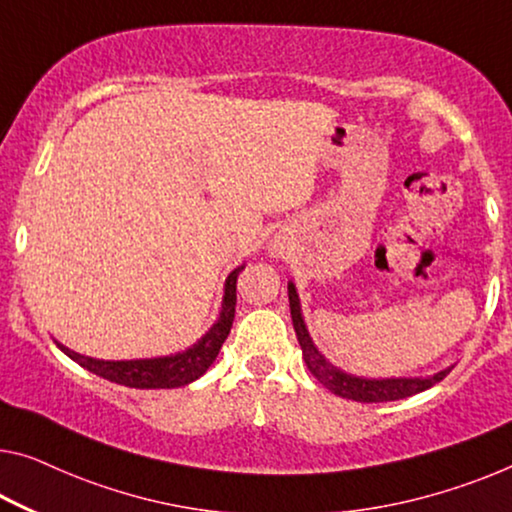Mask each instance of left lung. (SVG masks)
Segmentation results:
<instances>
[{
	"label": "left lung",
	"instance_id": "left-lung-1",
	"mask_svg": "<svg viewBox=\"0 0 512 512\" xmlns=\"http://www.w3.org/2000/svg\"><path fill=\"white\" fill-rule=\"evenodd\" d=\"M289 292V310H292V322L296 338H299L303 361L308 365V370L315 375L319 384H324L331 393L340 395V398L356 400V402H391V400H402L409 398V395L423 393L427 388H432L437 381L444 379L451 368H444L434 375L427 377H361L352 375V372H345L338 365H333L329 358L319 352L315 342H312L308 326H305L303 312H301V299L296 294V285L292 280L287 282Z\"/></svg>",
	"mask_w": 512,
	"mask_h": 512
}]
</instances>
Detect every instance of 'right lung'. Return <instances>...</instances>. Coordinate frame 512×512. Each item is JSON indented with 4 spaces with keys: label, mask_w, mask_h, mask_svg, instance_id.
<instances>
[{
    "label": "right lung",
    "mask_w": 512,
    "mask_h": 512,
    "mask_svg": "<svg viewBox=\"0 0 512 512\" xmlns=\"http://www.w3.org/2000/svg\"><path fill=\"white\" fill-rule=\"evenodd\" d=\"M246 269V264L236 266V269L227 276L225 289H223V303H220V315L216 324L202 335L195 345H190L183 352L170 354V356H154V358H131V361H103V358H91L85 354L73 352L57 342V347L68 358L82 368L94 372V375L114 381V384L128 386V388H179L188 386L190 381L200 379L204 372L211 368L216 356L223 347V342L230 335L232 322H234V308H236V278Z\"/></svg>",
    "instance_id": "1"
}]
</instances>
